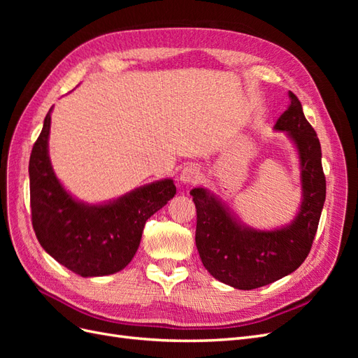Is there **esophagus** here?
Listing matches in <instances>:
<instances>
[{
  "mask_svg": "<svg viewBox=\"0 0 358 358\" xmlns=\"http://www.w3.org/2000/svg\"><path fill=\"white\" fill-rule=\"evenodd\" d=\"M200 179V169L196 164H189L187 167H183L180 170L179 180L185 185H189V183L197 182Z\"/></svg>",
  "mask_w": 358,
  "mask_h": 358,
  "instance_id": "obj_1",
  "label": "esophagus"
}]
</instances>
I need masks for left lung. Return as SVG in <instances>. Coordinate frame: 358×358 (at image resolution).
Segmentation results:
<instances>
[{"label":"left lung","mask_w":358,"mask_h":358,"mask_svg":"<svg viewBox=\"0 0 358 358\" xmlns=\"http://www.w3.org/2000/svg\"><path fill=\"white\" fill-rule=\"evenodd\" d=\"M289 99L273 129L287 134L299 157L301 200L294 218L275 229H255L210 189L197 187L189 192L197 209L201 263L215 279L237 289L264 287L299 268L310 251L326 201L320 140L297 96L289 92Z\"/></svg>","instance_id":"1"}]
</instances>
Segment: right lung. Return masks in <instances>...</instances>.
Listing matches in <instances>:
<instances>
[{"label": "right lung", "mask_w": 358, "mask_h": 358, "mask_svg": "<svg viewBox=\"0 0 358 358\" xmlns=\"http://www.w3.org/2000/svg\"><path fill=\"white\" fill-rule=\"evenodd\" d=\"M29 158L32 227L43 249L83 278L117 273L136 255L143 227L170 199L171 178L146 183L115 200L86 203L62 185L49 157L50 115Z\"/></svg>", "instance_id": "add662e5"}]
</instances>
